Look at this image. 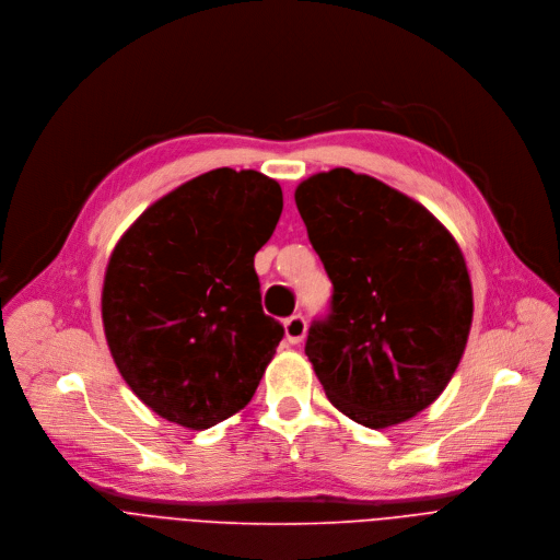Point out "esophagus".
Here are the masks:
<instances>
[{"mask_svg":"<svg viewBox=\"0 0 560 560\" xmlns=\"http://www.w3.org/2000/svg\"><path fill=\"white\" fill-rule=\"evenodd\" d=\"M284 335L289 345H300L306 335V319L302 315H291L284 319Z\"/></svg>","mask_w":560,"mask_h":560,"instance_id":"34e87169","label":"esophagus"}]
</instances>
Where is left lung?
<instances>
[{
  "label": "left lung",
  "instance_id": "8db88e82",
  "mask_svg": "<svg viewBox=\"0 0 560 560\" xmlns=\"http://www.w3.org/2000/svg\"><path fill=\"white\" fill-rule=\"evenodd\" d=\"M295 205L332 282L304 347L328 401L373 430L408 421L466 351L472 284L457 241L417 200L347 167L302 180Z\"/></svg>",
  "mask_w": 560,
  "mask_h": 560
}]
</instances>
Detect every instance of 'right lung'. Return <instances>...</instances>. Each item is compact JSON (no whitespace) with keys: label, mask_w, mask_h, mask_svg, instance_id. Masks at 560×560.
I'll use <instances>...</instances> for the list:
<instances>
[{"label":"right lung","mask_w":560,"mask_h":560,"mask_svg":"<svg viewBox=\"0 0 560 560\" xmlns=\"http://www.w3.org/2000/svg\"><path fill=\"white\" fill-rule=\"evenodd\" d=\"M280 213L273 178L218 167L150 205L112 252L105 340L163 419L205 430L252 401L284 335L262 311L254 269Z\"/></svg>","instance_id":"obj_1"}]
</instances>
